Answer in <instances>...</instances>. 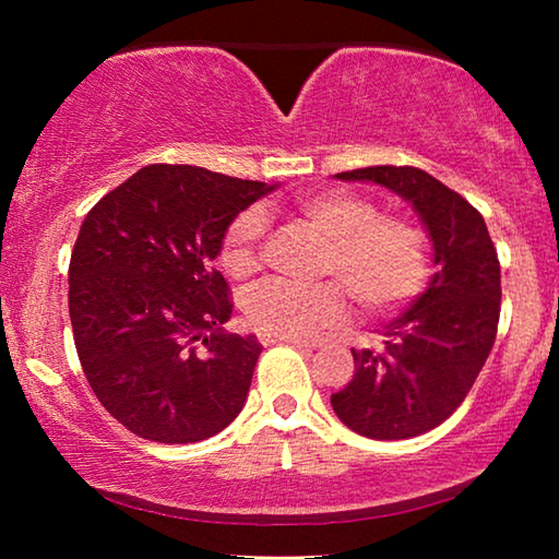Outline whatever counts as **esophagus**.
Returning <instances> with one entry per match:
<instances>
[{"instance_id": "34e87169", "label": "esophagus", "mask_w": 559, "mask_h": 559, "mask_svg": "<svg viewBox=\"0 0 559 559\" xmlns=\"http://www.w3.org/2000/svg\"><path fill=\"white\" fill-rule=\"evenodd\" d=\"M290 345V347H298V349H310L313 345L306 343V340H293V337H278V335H261V345Z\"/></svg>"}]
</instances>
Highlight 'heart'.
Returning a JSON list of instances; mask_svg holds the SVG:
<instances>
[{
	"instance_id": "1",
	"label": "heart",
	"mask_w": 559,
	"mask_h": 559,
	"mask_svg": "<svg viewBox=\"0 0 559 559\" xmlns=\"http://www.w3.org/2000/svg\"><path fill=\"white\" fill-rule=\"evenodd\" d=\"M298 212L328 239L320 271L335 281L290 283L269 278L243 298V313L263 335L310 340L349 320V296L367 318L390 316L419 296L429 278V236L402 216H382L367 197L349 189H320L298 200ZM266 216L251 206L234 216L222 236L226 273L243 278L259 269Z\"/></svg>"
}]
</instances>
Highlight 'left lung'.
I'll list each match as a JSON object with an SVG mask.
<instances>
[{
    "instance_id": "obj_1",
    "label": "left lung",
    "mask_w": 559,
    "mask_h": 559,
    "mask_svg": "<svg viewBox=\"0 0 559 559\" xmlns=\"http://www.w3.org/2000/svg\"><path fill=\"white\" fill-rule=\"evenodd\" d=\"M335 177L374 182L409 202L429 231L437 273L409 310L382 330V349H353V382L330 404L359 437H419L459 409L496 343V246L476 206L419 167L377 165Z\"/></svg>"
}]
</instances>
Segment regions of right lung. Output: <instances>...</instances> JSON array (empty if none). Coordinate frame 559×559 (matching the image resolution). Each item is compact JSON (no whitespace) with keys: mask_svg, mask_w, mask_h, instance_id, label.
Returning <instances> with one entry per match:
<instances>
[{"mask_svg":"<svg viewBox=\"0 0 559 559\" xmlns=\"http://www.w3.org/2000/svg\"><path fill=\"white\" fill-rule=\"evenodd\" d=\"M273 187L192 165H147L81 224L69 313L83 374L135 437L194 443L239 416L261 355L231 335L212 261L236 214Z\"/></svg>","mask_w":559,"mask_h":559,"instance_id":"right-lung-1","label":"right lung"}]
</instances>
